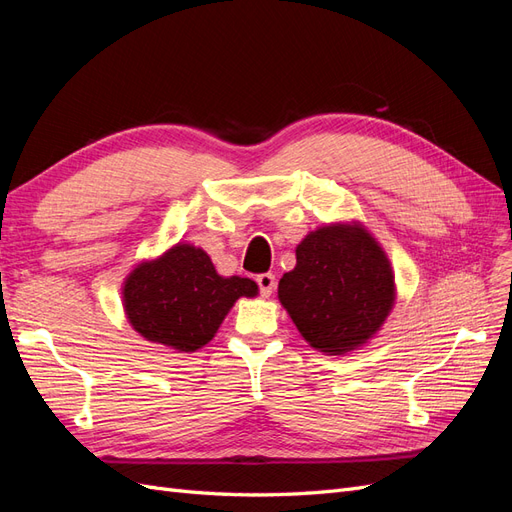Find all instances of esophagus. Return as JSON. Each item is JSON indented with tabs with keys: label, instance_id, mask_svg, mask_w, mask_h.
<instances>
[{
	"label": "esophagus",
	"instance_id": "1",
	"mask_svg": "<svg viewBox=\"0 0 512 512\" xmlns=\"http://www.w3.org/2000/svg\"><path fill=\"white\" fill-rule=\"evenodd\" d=\"M256 284H258V292L262 294V297H271V292L275 288V275L260 273V275H256Z\"/></svg>",
	"mask_w": 512,
	"mask_h": 512
}]
</instances>
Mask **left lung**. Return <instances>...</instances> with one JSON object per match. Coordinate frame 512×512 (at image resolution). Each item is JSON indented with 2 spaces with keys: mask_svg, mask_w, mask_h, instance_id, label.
Masks as SVG:
<instances>
[{
  "mask_svg": "<svg viewBox=\"0 0 512 512\" xmlns=\"http://www.w3.org/2000/svg\"><path fill=\"white\" fill-rule=\"evenodd\" d=\"M280 301L309 346L344 354L365 344L395 299V282L374 237L359 226H324L297 247L280 280Z\"/></svg>",
  "mask_w": 512,
  "mask_h": 512,
  "instance_id": "obj_1",
  "label": "left lung"
}]
</instances>
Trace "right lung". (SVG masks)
I'll use <instances>...</instances> for the list:
<instances>
[{
  "instance_id": "add662e5",
  "label": "right lung",
  "mask_w": 512,
  "mask_h": 512,
  "mask_svg": "<svg viewBox=\"0 0 512 512\" xmlns=\"http://www.w3.org/2000/svg\"><path fill=\"white\" fill-rule=\"evenodd\" d=\"M256 292V282L218 275L203 250L183 243L136 267L123 286V303L132 327L149 342L194 352L211 342L239 297Z\"/></svg>"
}]
</instances>
